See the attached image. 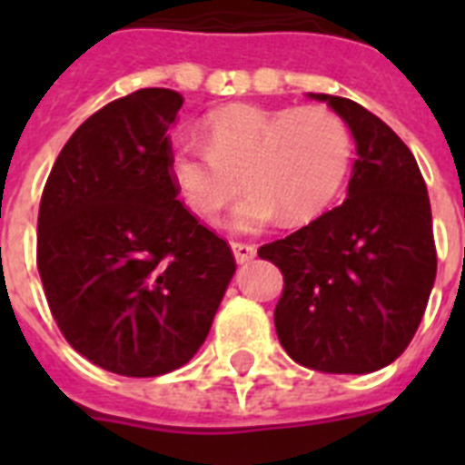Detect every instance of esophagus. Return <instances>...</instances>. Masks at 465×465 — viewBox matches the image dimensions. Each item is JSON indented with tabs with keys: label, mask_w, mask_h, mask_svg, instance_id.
Returning a JSON list of instances; mask_svg holds the SVG:
<instances>
[{
	"label": "esophagus",
	"mask_w": 465,
	"mask_h": 465,
	"mask_svg": "<svg viewBox=\"0 0 465 465\" xmlns=\"http://www.w3.org/2000/svg\"><path fill=\"white\" fill-rule=\"evenodd\" d=\"M232 246V253H235L237 262H249L256 258V246L246 244V242H230Z\"/></svg>",
	"instance_id": "esophagus-1"
}]
</instances>
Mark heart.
<instances>
[{"mask_svg":"<svg viewBox=\"0 0 465 465\" xmlns=\"http://www.w3.org/2000/svg\"><path fill=\"white\" fill-rule=\"evenodd\" d=\"M209 146L179 139L172 176L197 216H216L242 193L252 195L232 223L258 230L279 216L302 225L322 216L347 182L354 142L347 123L326 106H221L204 118Z\"/></svg>","mask_w":465,"mask_h":465,"instance_id":"heart-1","label":"heart"}]
</instances>
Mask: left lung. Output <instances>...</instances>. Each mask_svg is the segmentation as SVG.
Listing matches in <instances>:
<instances>
[{
	"label": "left lung",
	"instance_id": "left-lung-1",
	"mask_svg": "<svg viewBox=\"0 0 465 465\" xmlns=\"http://www.w3.org/2000/svg\"><path fill=\"white\" fill-rule=\"evenodd\" d=\"M356 139L340 207L258 249L283 274L279 342L295 363L363 375L393 363L417 332L438 270L424 176L412 151L356 102L314 94Z\"/></svg>",
	"mask_w": 465,
	"mask_h": 465
}]
</instances>
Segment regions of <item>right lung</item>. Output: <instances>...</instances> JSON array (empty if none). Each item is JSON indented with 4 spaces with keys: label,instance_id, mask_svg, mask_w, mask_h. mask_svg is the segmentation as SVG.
Returning a JSON list of instances; mask_svg holds the SVG:
<instances>
[{
    "label": "right lung",
    "instance_id": "right-lung-1",
    "mask_svg": "<svg viewBox=\"0 0 465 465\" xmlns=\"http://www.w3.org/2000/svg\"><path fill=\"white\" fill-rule=\"evenodd\" d=\"M182 104L174 90L142 88L94 111L41 195L36 268L53 319L116 375L188 363L235 274L228 242L176 200L167 130Z\"/></svg>",
    "mask_w": 465,
    "mask_h": 465
}]
</instances>
